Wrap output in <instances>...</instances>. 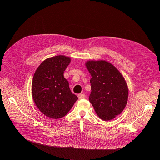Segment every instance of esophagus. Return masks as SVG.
Listing matches in <instances>:
<instances>
[{
  "mask_svg": "<svg viewBox=\"0 0 160 160\" xmlns=\"http://www.w3.org/2000/svg\"><path fill=\"white\" fill-rule=\"evenodd\" d=\"M78 97L79 99H82L85 97V95L84 94H79V95H78Z\"/></svg>",
  "mask_w": 160,
  "mask_h": 160,
  "instance_id": "esophagus-1",
  "label": "esophagus"
}]
</instances>
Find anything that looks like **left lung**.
Listing matches in <instances>:
<instances>
[{
  "label": "left lung",
  "mask_w": 160,
  "mask_h": 160,
  "mask_svg": "<svg viewBox=\"0 0 160 160\" xmlns=\"http://www.w3.org/2000/svg\"><path fill=\"white\" fill-rule=\"evenodd\" d=\"M86 67L91 76L89 102L102 120L114 119L127 104L128 88L125 79L113 64L105 60H89Z\"/></svg>",
  "instance_id": "left-lung-1"
}]
</instances>
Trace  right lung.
<instances>
[{"mask_svg": "<svg viewBox=\"0 0 160 160\" xmlns=\"http://www.w3.org/2000/svg\"><path fill=\"white\" fill-rule=\"evenodd\" d=\"M70 57L59 55L48 58L36 69L32 79V95L39 110L47 117L58 119L64 117L78 97L72 94L63 76Z\"/></svg>", "mask_w": 160, "mask_h": 160, "instance_id": "1", "label": "right lung"}]
</instances>
